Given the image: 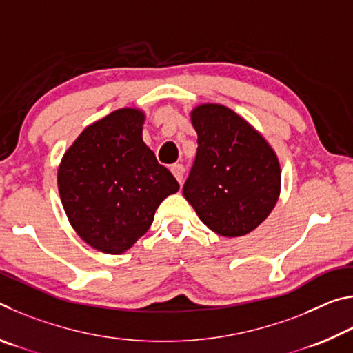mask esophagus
<instances>
[{
    "instance_id": "1",
    "label": "esophagus",
    "mask_w": 353,
    "mask_h": 353,
    "mask_svg": "<svg viewBox=\"0 0 353 353\" xmlns=\"http://www.w3.org/2000/svg\"><path fill=\"white\" fill-rule=\"evenodd\" d=\"M171 172H172V174H174V177L177 179V182L182 185V182H183V172H185L183 165H181V163L172 165V166H171Z\"/></svg>"
}]
</instances>
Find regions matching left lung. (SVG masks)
I'll use <instances>...</instances> for the list:
<instances>
[{"label": "left lung", "instance_id": "8db88e82", "mask_svg": "<svg viewBox=\"0 0 353 353\" xmlns=\"http://www.w3.org/2000/svg\"><path fill=\"white\" fill-rule=\"evenodd\" d=\"M198 152L183 196L208 229L243 236L277 204L280 163L274 149L246 119L221 104L191 110Z\"/></svg>", "mask_w": 353, "mask_h": 353}]
</instances>
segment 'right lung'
<instances>
[{"label":"right lung","instance_id":"add662e5","mask_svg":"<svg viewBox=\"0 0 353 353\" xmlns=\"http://www.w3.org/2000/svg\"><path fill=\"white\" fill-rule=\"evenodd\" d=\"M145 113L118 109L82 130L63 154L57 185L76 234L104 254H123L148 232L174 176L143 141Z\"/></svg>","mask_w":353,"mask_h":353}]
</instances>
